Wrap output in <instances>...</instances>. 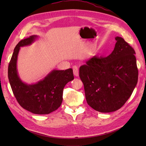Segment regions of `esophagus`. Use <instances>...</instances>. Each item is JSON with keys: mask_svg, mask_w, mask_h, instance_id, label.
Segmentation results:
<instances>
[{"mask_svg": "<svg viewBox=\"0 0 146 146\" xmlns=\"http://www.w3.org/2000/svg\"><path fill=\"white\" fill-rule=\"evenodd\" d=\"M72 69H73V72L74 76L76 77H78V69L77 66H74L72 67Z\"/></svg>", "mask_w": 146, "mask_h": 146, "instance_id": "34e87169", "label": "esophagus"}]
</instances>
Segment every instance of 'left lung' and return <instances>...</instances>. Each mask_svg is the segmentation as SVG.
Returning a JSON list of instances; mask_svg holds the SVG:
<instances>
[{"mask_svg": "<svg viewBox=\"0 0 146 146\" xmlns=\"http://www.w3.org/2000/svg\"><path fill=\"white\" fill-rule=\"evenodd\" d=\"M115 39L111 54L104 58L92 57L79 69L88 104L101 113L121 108L138 82L134 49L122 38L116 36Z\"/></svg>", "mask_w": 146, "mask_h": 146, "instance_id": "1", "label": "left lung"}]
</instances>
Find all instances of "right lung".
<instances>
[{
  "instance_id": "right-lung-1",
  "label": "right lung",
  "mask_w": 146,
  "mask_h": 146,
  "mask_svg": "<svg viewBox=\"0 0 146 146\" xmlns=\"http://www.w3.org/2000/svg\"><path fill=\"white\" fill-rule=\"evenodd\" d=\"M37 38L36 35H32L16 45L8 65V76L13 94L22 107L34 114H47L60 107L64 88L74 80V75L71 68L53 70L44 78L35 84L29 85L22 81L17 70L20 47L32 44Z\"/></svg>"
}]
</instances>
